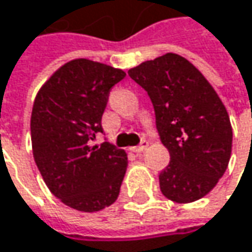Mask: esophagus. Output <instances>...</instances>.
Instances as JSON below:
<instances>
[{
  "instance_id": "esophagus-1",
  "label": "esophagus",
  "mask_w": 252,
  "mask_h": 252,
  "mask_svg": "<svg viewBox=\"0 0 252 252\" xmlns=\"http://www.w3.org/2000/svg\"><path fill=\"white\" fill-rule=\"evenodd\" d=\"M147 146H149V141H147V140H143V141L140 143V146H137V147H132V150H134L135 153H143V152L147 149Z\"/></svg>"
}]
</instances>
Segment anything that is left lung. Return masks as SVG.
<instances>
[{
    "mask_svg": "<svg viewBox=\"0 0 252 252\" xmlns=\"http://www.w3.org/2000/svg\"><path fill=\"white\" fill-rule=\"evenodd\" d=\"M155 108L156 128L171 162L160 172L162 194L191 203L223 176L232 152V126L220 97L184 57L166 54L128 71Z\"/></svg>",
    "mask_w": 252,
    "mask_h": 252,
    "instance_id": "left-lung-1",
    "label": "left lung"
}]
</instances>
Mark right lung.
Wrapping results in <instances>:
<instances>
[{
  "label": "right lung",
  "instance_id": "1",
  "mask_svg": "<svg viewBox=\"0 0 252 252\" xmlns=\"http://www.w3.org/2000/svg\"><path fill=\"white\" fill-rule=\"evenodd\" d=\"M123 70L90 60L63 65L39 90L30 118L33 158L51 192L80 212H99L120 194L126 153L105 141L102 115Z\"/></svg>",
  "mask_w": 252,
  "mask_h": 252
}]
</instances>
